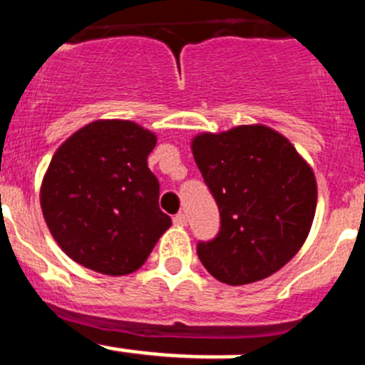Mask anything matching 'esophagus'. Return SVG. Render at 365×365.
Wrapping results in <instances>:
<instances>
[{
  "label": "esophagus",
  "mask_w": 365,
  "mask_h": 365,
  "mask_svg": "<svg viewBox=\"0 0 365 365\" xmlns=\"http://www.w3.org/2000/svg\"><path fill=\"white\" fill-rule=\"evenodd\" d=\"M173 222H175V226H185L187 225V215L185 214H176L175 217H173Z\"/></svg>",
  "instance_id": "esophagus-1"
}]
</instances>
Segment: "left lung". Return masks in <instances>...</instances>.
Here are the masks:
<instances>
[{
    "instance_id": "obj_1",
    "label": "left lung",
    "mask_w": 365,
    "mask_h": 365,
    "mask_svg": "<svg viewBox=\"0 0 365 365\" xmlns=\"http://www.w3.org/2000/svg\"><path fill=\"white\" fill-rule=\"evenodd\" d=\"M190 150L221 214L217 237L197 244L201 264L228 285L274 274L312 228L317 182L309 162L264 125L197 133Z\"/></svg>"
}]
</instances>
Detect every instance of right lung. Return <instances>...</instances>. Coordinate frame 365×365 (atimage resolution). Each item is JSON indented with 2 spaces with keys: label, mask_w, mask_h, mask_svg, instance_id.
<instances>
[{
  "label": "right lung",
  "mask_w": 365,
  "mask_h": 365,
  "mask_svg": "<svg viewBox=\"0 0 365 365\" xmlns=\"http://www.w3.org/2000/svg\"><path fill=\"white\" fill-rule=\"evenodd\" d=\"M155 144L157 135L137 123L100 119L55 151L41 208L53 239L76 264L108 277L130 274L171 226L148 168Z\"/></svg>",
  "instance_id": "add662e5"
}]
</instances>
